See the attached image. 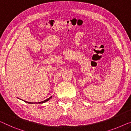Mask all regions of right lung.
Segmentation results:
<instances>
[{"mask_svg":"<svg viewBox=\"0 0 131 131\" xmlns=\"http://www.w3.org/2000/svg\"><path fill=\"white\" fill-rule=\"evenodd\" d=\"M52 96H50V97H49V98L46 99V100H45V101H41V102H28V101H23V100H22V99H21V100H22L23 101H24V102H26V103H30H30H31V104H32V103H45V102H47V101H48L50 99L52 98Z\"/></svg>","mask_w":131,"mask_h":131,"instance_id":"add662e5","label":"right lung"}]
</instances>
